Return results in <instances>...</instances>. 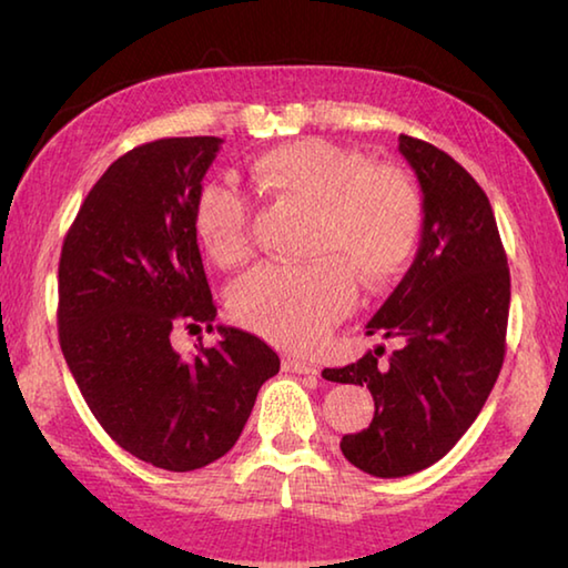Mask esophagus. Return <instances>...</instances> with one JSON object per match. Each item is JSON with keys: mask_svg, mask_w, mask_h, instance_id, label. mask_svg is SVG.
<instances>
[{"mask_svg": "<svg viewBox=\"0 0 568 568\" xmlns=\"http://www.w3.org/2000/svg\"><path fill=\"white\" fill-rule=\"evenodd\" d=\"M283 371L297 373V376H318V368H315L313 363L301 361V358H291V355H287V358H283Z\"/></svg>", "mask_w": 568, "mask_h": 568, "instance_id": "obj_1", "label": "esophagus"}]
</instances>
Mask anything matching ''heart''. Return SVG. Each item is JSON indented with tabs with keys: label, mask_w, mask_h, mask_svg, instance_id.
Listing matches in <instances>:
<instances>
[{
	"label": "heart",
	"mask_w": 568,
	"mask_h": 568,
	"mask_svg": "<svg viewBox=\"0 0 568 568\" xmlns=\"http://www.w3.org/2000/svg\"><path fill=\"white\" fill-rule=\"evenodd\" d=\"M257 187L313 210L303 265L267 263L233 287L230 311L283 348L318 343L353 307L355 285L381 291L406 271L423 230V200L396 168L321 138L293 140L250 165ZM192 223L205 253L233 267L250 255V205L233 182L200 187Z\"/></svg>",
	"instance_id": "heart-1"
}]
</instances>
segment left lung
I'll return each instance as SVG.
<instances>
[{"mask_svg": "<svg viewBox=\"0 0 568 568\" xmlns=\"http://www.w3.org/2000/svg\"><path fill=\"white\" fill-rule=\"evenodd\" d=\"M423 192L416 261L365 333L398 338L383 358L378 345L333 383L365 386L376 400L368 428L341 440L355 468L378 478L418 474L444 458L484 408L506 355L511 275L496 217L478 182L418 138L400 134Z\"/></svg>", "mask_w": 568, "mask_h": 568, "instance_id": "obj_1", "label": "left lung"}]
</instances>
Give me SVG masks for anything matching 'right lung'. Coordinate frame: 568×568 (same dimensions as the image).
<instances>
[{"label": "right lung", "mask_w": 568, "mask_h": 568, "mask_svg": "<svg viewBox=\"0 0 568 568\" xmlns=\"http://www.w3.org/2000/svg\"><path fill=\"white\" fill-rule=\"evenodd\" d=\"M220 138H162L124 152L84 197L60 255V348L92 416L145 464L195 470L243 434L281 358L213 321L192 207ZM221 341L182 359L169 333Z\"/></svg>", "instance_id": "right-lung-1"}]
</instances>
